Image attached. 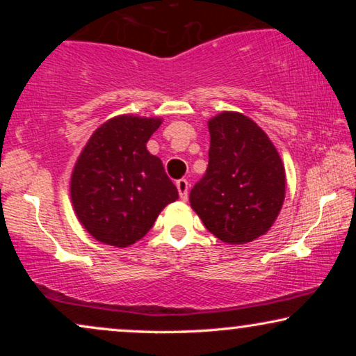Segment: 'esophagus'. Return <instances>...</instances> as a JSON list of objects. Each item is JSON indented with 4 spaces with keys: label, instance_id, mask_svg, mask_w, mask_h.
<instances>
[{
    "label": "esophagus",
    "instance_id": "esophagus-1",
    "mask_svg": "<svg viewBox=\"0 0 356 356\" xmlns=\"http://www.w3.org/2000/svg\"><path fill=\"white\" fill-rule=\"evenodd\" d=\"M177 188H178V193H179V197H181V201H186V199H188V189H189V184H188L186 179H178Z\"/></svg>",
    "mask_w": 356,
    "mask_h": 356
}]
</instances>
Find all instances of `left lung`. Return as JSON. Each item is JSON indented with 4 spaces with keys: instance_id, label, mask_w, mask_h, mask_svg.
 I'll list each match as a JSON object with an SVG mask.
<instances>
[{
    "instance_id": "8db88e82",
    "label": "left lung",
    "mask_w": 356,
    "mask_h": 356,
    "mask_svg": "<svg viewBox=\"0 0 356 356\" xmlns=\"http://www.w3.org/2000/svg\"><path fill=\"white\" fill-rule=\"evenodd\" d=\"M211 149L189 202L218 240L243 245L272 227L285 199V170L254 121L223 111L209 121Z\"/></svg>"
}]
</instances>
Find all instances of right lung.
I'll list each match as a JSON object with an SVG mask.
<instances>
[{"label":"right lung","instance_id":"1","mask_svg":"<svg viewBox=\"0 0 356 356\" xmlns=\"http://www.w3.org/2000/svg\"><path fill=\"white\" fill-rule=\"evenodd\" d=\"M162 120L116 116L92 134L71 177L76 216L95 240L124 248L139 241L162 209L178 199L147 140Z\"/></svg>","mask_w":356,"mask_h":356}]
</instances>
